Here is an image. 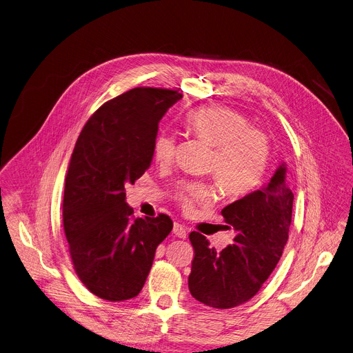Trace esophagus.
<instances>
[{"mask_svg": "<svg viewBox=\"0 0 353 353\" xmlns=\"http://www.w3.org/2000/svg\"><path fill=\"white\" fill-rule=\"evenodd\" d=\"M173 234H174L177 238H185V236H187V230H185L184 225H181V223L174 222V225H173Z\"/></svg>", "mask_w": 353, "mask_h": 353, "instance_id": "esophagus-1", "label": "esophagus"}]
</instances>
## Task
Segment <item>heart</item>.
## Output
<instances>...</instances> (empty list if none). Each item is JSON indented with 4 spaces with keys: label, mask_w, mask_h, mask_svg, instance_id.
<instances>
[{
    "label": "heart",
    "mask_w": 353,
    "mask_h": 353,
    "mask_svg": "<svg viewBox=\"0 0 353 353\" xmlns=\"http://www.w3.org/2000/svg\"><path fill=\"white\" fill-rule=\"evenodd\" d=\"M188 130L199 139L215 146L211 172L227 197H245L258 188L266 174L269 162V139L258 128L249 126L242 114L222 107H203L190 112ZM177 139L168 131H160L153 139V159L160 165L173 162ZM214 185L204 181H187L177 190V201L184 211L214 200Z\"/></svg>",
    "instance_id": "b5f03b06"
}]
</instances>
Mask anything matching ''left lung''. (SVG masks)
I'll use <instances>...</instances> for the list:
<instances>
[{
  "label": "left lung",
  "mask_w": 353,
  "mask_h": 353,
  "mask_svg": "<svg viewBox=\"0 0 353 353\" xmlns=\"http://www.w3.org/2000/svg\"><path fill=\"white\" fill-rule=\"evenodd\" d=\"M294 194L285 163L270 181L221 211L234 242L216 252L200 232H191L194 259L188 276L190 293L214 308H234L250 300L279 263L288 239Z\"/></svg>",
  "instance_id": "left-lung-1"
}]
</instances>
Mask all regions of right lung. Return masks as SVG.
<instances>
[{
	"mask_svg": "<svg viewBox=\"0 0 353 353\" xmlns=\"http://www.w3.org/2000/svg\"><path fill=\"white\" fill-rule=\"evenodd\" d=\"M183 95L137 87L95 111L76 142L65 183L63 228L81 283L97 297H137L159 243L170 234L166 214L134 218L125 185L152 163L159 122Z\"/></svg>",
	"mask_w": 353,
	"mask_h": 353,
	"instance_id": "add662e5",
	"label": "right lung"
}]
</instances>
